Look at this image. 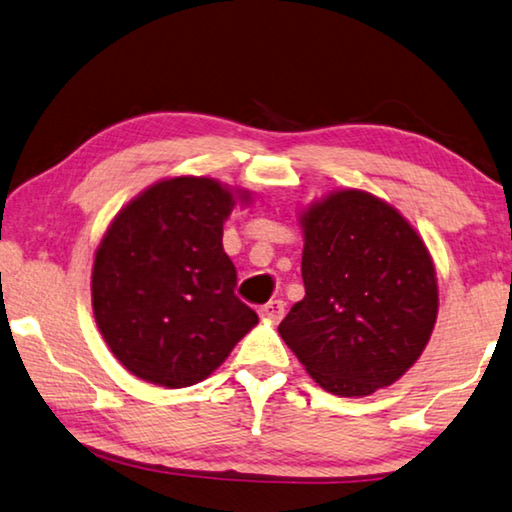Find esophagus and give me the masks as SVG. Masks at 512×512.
<instances>
[{
	"mask_svg": "<svg viewBox=\"0 0 512 512\" xmlns=\"http://www.w3.org/2000/svg\"><path fill=\"white\" fill-rule=\"evenodd\" d=\"M259 316H262L264 321L278 323L282 316H285V303H282V300H269V303L259 307Z\"/></svg>",
	"mask_w": 512,
	"mask_h": 512,
	"instance_id": "obj_1",
	"label": "esophagus"
}]
</instances>
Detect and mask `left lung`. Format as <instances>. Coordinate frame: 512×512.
Masks as SVG:
<instances>
[{
    "mask_svg": "<svg viewBox=\"0 0 512 512\" xmlns=\"http://www.w3.org/2000/svg\"><path fill=\"white\" fill-rule=\"evenodd\" d=\"M305 296L278 326L305 371L335 396L399 380L431 342L440 294L431 250L399 209L337 189L300 209Z\"/></svg>",
    "mask_w": 512,
    "mask_h": 512,
    "instance_id": "1",
    "label": "left lung"
}]
</instances>
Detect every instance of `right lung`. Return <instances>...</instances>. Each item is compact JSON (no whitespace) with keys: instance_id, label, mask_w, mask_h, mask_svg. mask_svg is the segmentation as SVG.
<instances>
[{"instance_id":"right-lung-1","label":"right lung","mask_w":512,"mask_h":512,"mask_svg":"<svg viewBox=\"0 0 512 512\" xmlns=\"http://www.w3.org/2000/svg\"><path fill=\"white\" fill-rule=\"evenodd\" d=\"M250 202L248 189L177 175L113 216L95 250L91 300L102 339L132 376L196 385L257 326L234 296L237 269L223 250V223Z\"/></svg>"}]
</instances>
